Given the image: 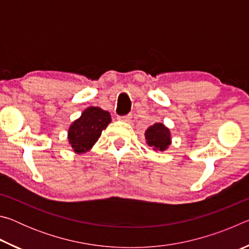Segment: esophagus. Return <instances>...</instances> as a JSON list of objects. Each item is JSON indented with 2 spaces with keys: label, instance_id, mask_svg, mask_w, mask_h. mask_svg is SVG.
Returning a JSON list of instances; mask_svg holds the SVG:
<instances>
[{
  "label": "esophagus",
  "instance_id": "34e87169",
  "mask_svg": "<svg viewBox=\"0 0 249 249\" xmlns=\"http://www.w3.org/2000/svg\"><path fill=\"white\" fill-rule=\"evenodd\" d=\"M132 119V115H125V116H119V120L122 122H129Z\"/></svg>",
  "mask_w": 249,
  "mask_h": 249
}]
</instances>
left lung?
I'll return each instance as SVG.
<instances>
[{
    "label": "left lung",
    "mask_w": 249,
    "mask_h": 249,
    "mask_svg": "<svg viewBox=\"0 0 249 249\" xmlns=\"http://www.w3.org/2000/svg\"><path fill=\"white\" fill-rule=\"evenodd\" d=\"M146 144L155 151H165L171 145V132L162 123L149 126L145 132Z\"/></svg>",
    "instance_id": "left-lung-1"
}]
</instances>
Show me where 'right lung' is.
<instances>
[{
    "label": "right lung",
    "mask_w": 249,
    "mask_h": 249,
    "mask_svg": "<svg viewBox=\"0 0 249 249\" xmlns=\"http://www.w3.org/2000/svg\"><path fill=\"white\" fill-rule=\"evenodd\" d=\"M111 121V114L99 107L84 109L68 128V142L74 153L80 155L90 151Z\"/></svg>",
    "instance_id": "right-lung-1"
}]
</instances>
